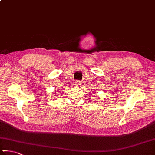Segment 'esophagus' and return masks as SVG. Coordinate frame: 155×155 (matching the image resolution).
Wrapping results in <instances>:
<instances>
[{"instance_id":"1","label":"esophagus","mask_w":155,"mask_h":155,"mask_svg":"<svg viewBox=\"0 0 155 155\" xmlns=\"http://www.w3.org/2000/svg\"><path fill=\"white\" fill-rule=\"evenodd\" d=\"M81 84H82V83L80 82V81H78V80H75V86L80 87V85H81Z\"/></svg>"}]
</instances>
